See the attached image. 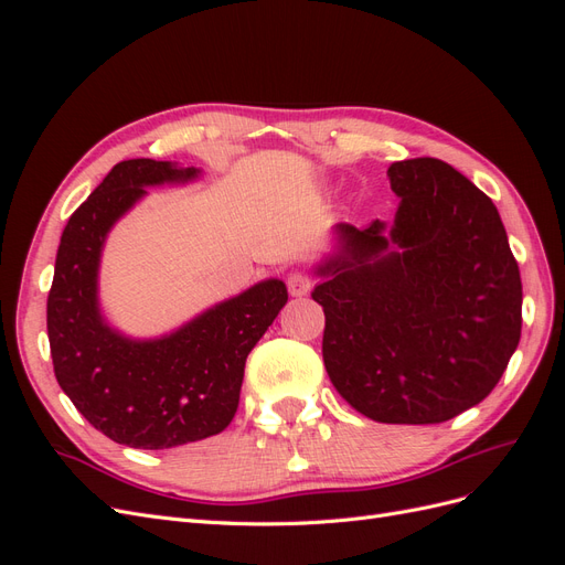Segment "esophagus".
Wrapping results in <instances>:
<instances>
[{"instance_id": "obj_1", "label": "esophagus", "mask_w": 565, "mask_h": 565, "mask_svg": "<svg viewBox=\"0 0 565 565\" xmlns=\"http://www.w3.org/2000/svg\"><path fill=\"white\" fill-rule=\"evenodd\" d=\"M311 285H313V280L309 278V273H303V270H292L287 276V289L292 297H303L311 289Z\"/></svg>"}]
</instances>
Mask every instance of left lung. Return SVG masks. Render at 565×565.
<instances>
[{"label":"left lung","mask_w":565,"mask_h":565,"mask_svg":"<svg viewBox=\"0 0 565 565\" xmlns=\"http://www.w3.org/2000/svg\"><path fill=\"white\" fill-rule=\"evenodd\" d=\"M386 233L337 224L318 266L322 361L334 388L382 424H440L498 386L521 339L523 287L492 200L436 158L388 167Z\"/></svg>","instance_id":"left-lung-1"}]
</instances>
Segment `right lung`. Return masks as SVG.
<instances>
[{"label": "right lung", "mask_w": 565, "mask_h": 565, "mask_svg": "<svg viewBox=\"0 0 565 565\" xmlns=\"http://www.w3.org/2000/svg\"><path fill=\"white\" fill-rule=\"evenodd\" d=\"M198 174L148 158L119 162L61 235L46 299L56 380L94 429L129 448L164 450L224 431L241 403L247 355L287 303L285 282L270 278L162 339L136 341L108 328L96 295L108 231L146 185Z\"/></svg>", "instance_id": "right-lung-1"}]
</instances>
